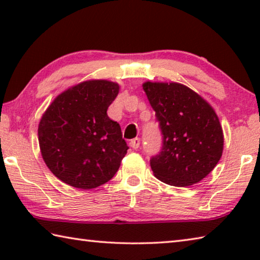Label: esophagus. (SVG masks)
<instances>
[{"label": "esophagus", "mask_w": 260, "mask_h": 260, "mask_svg": "<svg viewBox=\"0 0 260 260\" xmlns=\"http://www.w3.org/2000/svg\"><path fill=\"white\" fill-rule=\"evenodd\" d=\"M129 146L133 148V149H138L139 147H140V139H133V140H131V142H129Z\"/></svg>", "instance_id": "34e87169"}]
</instances>
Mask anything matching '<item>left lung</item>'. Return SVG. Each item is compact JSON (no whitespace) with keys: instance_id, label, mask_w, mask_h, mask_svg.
Masks as SVG:
<instances>
[{"instance_id":"8db88e82","label":"left lung","mask_w":260,"mask_h":260,"mask_svg":"<svg viewBox=\"0 0 260 260\" xmlns=\"http://www.w3.org/2000/svg\"><path fill=\"white\" fill-rule=\"evenodd\" d=\"M142 87L162 134L161 151L150 159L153 175L175 187L200 182L222 156L223 133L217 113L182 83L147 81Z\"/></svg>"}]
</instances>
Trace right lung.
Returning <instances> with one entry per match:
<instances>
[{
	"instance_id": "add662e5",
	"label": "right lung",
	"mask_w": 260,
	"mask_h": 260,
	"mask_svg": "<svg viewBox=\"0 0 260 260\" xmlns=\"http://www.w3.org/2000/svg\"><path fill=\"white\" fill-rule=\"evenodd\" d=\"M118 93L117 82L87 80L60 93L42 114L41 155L60 181L88 190L116 174L128 149L119 124L107 113Z\"/></svg>"
}]
</instances>
